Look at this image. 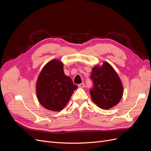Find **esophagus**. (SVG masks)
<instances>
[{"label": "esophagus", "mask_w": 151, "mask_h": 151, "mask_svg": "<svg viewBox=\"0 0 151 151\" xmlns=\"http://www.w3.org/2000/svg\"><path fill=\"white\" fill-rule=\"evenodd\" d=\"M78 86L79 87V88H84V83H81V84H79L78 85Z\"/></svg>", "instance_id": "34e87169"}]
</instances>
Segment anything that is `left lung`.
Instances as JSON below:
<instances>
[{"instance_id": "8db88e82", "label": "left lung", "mask_w": 151, "mask_h": 151, "mask_svg": "<svg viewBox=\"0 0 151 151\" xmlns=\"http://www.w3.org/2000/svg\"><path fill=\"white\" fill-rule=\"evenodd\" d=\"M91 79L93 83V88L90 90L91 97L98 106L109 109L120 102L123 93L122 83L109 63L105 62L101 67H94Z\"/></svg>"}]
</instances>
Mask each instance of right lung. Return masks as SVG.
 I'll return each mask as SVG.
<instances>
[{
    "mask_svg": "<svg viewBox=\"0 0 151 151\" xmlns=\"http://www.w3.org/2000/svg\"><path fill=\"white\" fill-rule=\"evenodd\" d=\"M63 63L57 59L44 66L36 82V96L42 106L59 111L64 108L77 86L65 75Z\"/></svg>",
    "mask_w": 151,
    "mask_h": 151,
    "instance_id": "obj_1",
    "label": "right lung"
}]
</instances>
